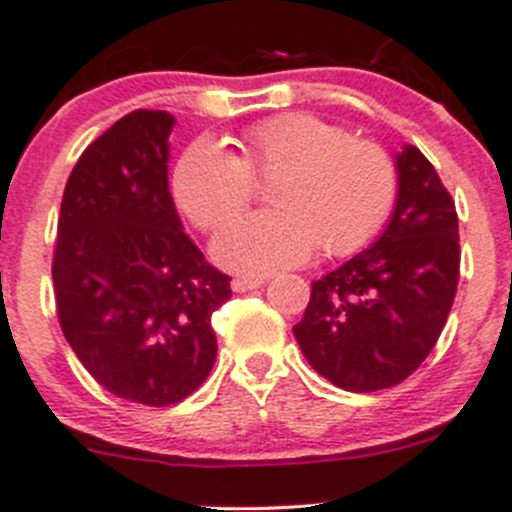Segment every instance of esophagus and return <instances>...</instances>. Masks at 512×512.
I'll return each instance as SVG.
<instances>
[{
	"label": "esophagus",
	"instance_id": "obj_1",
	"mask_svg": "<svg viewBox=\"0 0 512 512\" xmlns=\"http://www.w3.org/2000/svg\"><path fill=\"white\" fill-rule=\"evenodd\" d=\"M265 285L262 277H235L232 280V292H250V289H257Z\"/></svg>",
	"mask_w": 512,
	"mask_h": 512
}]
</instances>
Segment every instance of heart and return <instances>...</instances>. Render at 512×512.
Masks as SVG:
<instances>
[{
    "mask_svg": "<svg viewBox=\"0 0 512 512\" xmlns=\"http://www.w3.org/2000/svg\"><path fill=\"white\" fill-rule=\"evenodd\" d=\"M240 156L218 141H195L173 170L180 210L215 230L244 209L254 178L275 177L270 214L232 220L218 232L213 255L240 275L297 267L314 250L352 255L389 220L399 173L386 148L312 116L285 113L247 128Z\"/></svg>",
    "mask_w": 512,
    "mask_h": 512,
    "instance_id": "heart-1",
    "label": "heart"
}]
</instances>
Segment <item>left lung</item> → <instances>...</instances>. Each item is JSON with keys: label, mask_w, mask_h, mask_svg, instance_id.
Masks as SVG:
<instances>
[{"label": "left lung", "mask_w": 512, "mask_h": 512, "mask_svg": "<svg viewBox=\"0 0 512 512\" xmlns=\"http://www.w3.org/2000/svg\"><path fill=\"white\" fill-rule=\"evenodd\" d=\"M399 195L379 240L322 280L294 327L312 369L347 391L401 384L436 347L461 270L458 215L416 146L396 156Z\"/></svg>", "instance_id": "8db88e82"}]
</instances>
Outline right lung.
Here are the masks:
<instances>
[{
  "instance_id": "right-lung-1",
  "label": "right lung",
  "mask_w": 512,
  "mask_h": 512,
  "mask_svg": "<svg viewBox=\"0 0 512 512\" xmlns=\"http://www.w3.org/2000/svg\"><path fill=\"white\" fill-rule=\"evenodd\" d=\"M168 111H133L96 138L66 180L54 297L61 332L113 396L170 406L218 356L213 317L230 277L185 235L168 190Z\"/></svg>"
}]
</instances>
